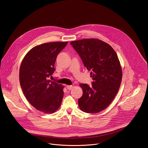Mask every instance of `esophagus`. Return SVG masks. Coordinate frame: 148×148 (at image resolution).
<instances>
[{
  "label": "esophagus",
  "mask_w": 148,
  "mask_h": 148,
  "mask_svg": "<svg viewBox=\"0 0 148 148\" xmlns=\"http://www.w3.org/2000/svg\"><path fill=\"white\" fill-rule=\"evenodd\" d=\"M66 88H67V89L68 90H71L73 89V85H67Z\"/></svg>",
  "instance_id": "obj_1"
}]
</instances>
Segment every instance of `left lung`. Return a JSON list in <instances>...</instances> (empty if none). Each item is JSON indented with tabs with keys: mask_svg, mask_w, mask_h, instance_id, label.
Masks as SVG:
<instances>
[{
	"mask_svg": "<svg viewBox=\"0 0 148 148\" xmlns=\"http://www.w3.org/2000/svg\"><path fill=\"white\" fill-rule=\"evenodd\" d=\"M71 44L80 56L85 67L91 71V86L80 84L83 94L78 99L80 110L98 113L112 102L119 89L122 69L116 52L108 43L98 39L72 41Z\"/></svg>",
	"mask_w": 148,
	"mask_h": 148,
	"instance_id": "obj_1",
	"label": "left lung"
}]
</instances>
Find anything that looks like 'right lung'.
Segmentation results:
<instances>
[{
  "instance_id": "obj_1",
  "label": "right lung",
  "mask_w": 148,
  "mask_h": 148,
  "mask_svg": "<svg viewBox=\"0 0 148 148\" xmlns=\"http://www.w3.org/2000/svg\"><path fill=\"white\" fill-rule=\"evenodd\" d=\"M67 44V42H56L35 46L21 62L19 70L21 89L29 103L42 113H54L61 106L64 86L48 78L56 70L58 54Z\"/></svg>"
}]
</instances>
